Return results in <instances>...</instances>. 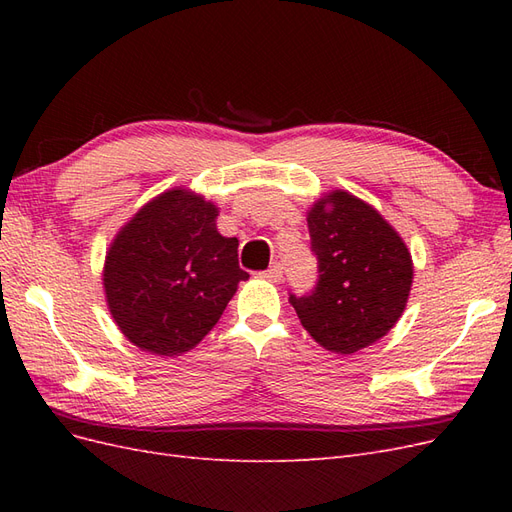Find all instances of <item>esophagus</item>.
I'll list each match as a JSON object with an SVG mask.
<instances>
[{"label":"esophagus","instance_id":"34e87169","mask_svg":"<svg viewBox=\"0 0 512 512\" xmlns=\"http://www.w3.org/2000/svg\"><path fill=\"white\" fill-rule=\"evenodd\" d=\"M260 275L267 277L269 282H280L282 277H284V267L280 265V262H273V265H271L267 271H262Z\"/></svg>","mask_w":512,"mask_h":512}]
</instances>
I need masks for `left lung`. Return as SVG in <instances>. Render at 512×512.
Returning a JSON list of instances; mask_svg holds the SVG:
<instances>
[{"label": "left lung", "instance_id": "left-lung-1", "mask_svg": "<svg viewBox=\"0 0 512 512\" xmlns=\"http://www.w3.org/2000/svg\"><path fill=\"white\" fill-rule=\"evenodd\" d=\"M318 282L290 305L320 346L352 354L378 342L404 314L412 286L406 243L382 215L335 190L307 215Z\"/></svg>", "mask_w": 512, "mask_h": 512}]
</instances>
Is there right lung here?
Masks as SVG:
<instances>
[{"label":"right lung","instance_id":"obj_1","mask_svg":"<svg viewBox=\"0 0 512 512\" xmlns=\"http://www.w3.org/2000/svg\"><path fill=\"white\" fill-rule=\"evenodd\" d=\"M218 207L188 190L153 198L119 230L104 262L108 309L121 333L160 356L192 350L220 320L237 284V237L215 228Z\"/></svg>","mask_w":512,"mask_h":512}]
</instances>
